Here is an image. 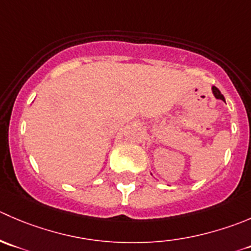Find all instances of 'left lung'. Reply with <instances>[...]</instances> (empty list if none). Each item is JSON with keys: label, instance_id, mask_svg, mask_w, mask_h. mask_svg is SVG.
Wrapping results in <instances>:
<instances>
[{"label": "left lung", "instance_id": "1", "mask_svg": "<svg viewBox=\"0 0 251 251\" xmlns=\"http://www.w3.org/2000/svg\"><path fill=\"white\" fill-rule=\"evenodd\" d=\"M212 92H213V94H215L216 98H217V99H221V100H225V97H223V94L221 93L220 89H218L217 87L213 86V87H212ZM225 101H226V100H225Z\"/></svg>", "mask_w": 251, "mask_h": 251}]
</instances>
